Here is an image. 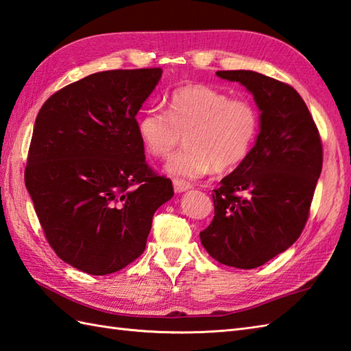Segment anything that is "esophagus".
Segmentation results:
<instances>
[{
	"instance_id": "esophagus-1",
	"label": "esophagus",
	"mask_w": 351,
	"mask_h": 351,
	"mask_svg": "<svg viewBox=\"0 0 351 351\" xmlns=\"http://www.w3.org/2000/svg\"><path fill=\"white\" fill-rule=\"evenodd\" d=\"M193 187V185L190 182H185V181H181V180H173V189L176 193H184Z\"/></svg>"
}]
</instances>
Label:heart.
Listing matches in <instances>:
<instances>
[{"label":"heart","instance_id":"1","mask_svg":"<svg viewBox=\"0 0 351 351\" xmlns=\"http://www.w3.org/2000/svg\"><path fill=\"white\" fill-rule=\"evenodd\" d=\"M146 151L167 158L185 136L187 147L171 156L167 171L176 180H197L214 169L228 171L245 161L259 132V113L247 99H232L208 84L171 92L167 113L146 110L137 122Z\"/></svg>","mask_w":351,"mask_h":351}]
</instances>
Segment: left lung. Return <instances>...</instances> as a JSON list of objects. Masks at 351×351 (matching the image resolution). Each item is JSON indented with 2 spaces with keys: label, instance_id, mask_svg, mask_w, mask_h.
Instances as JSON below:
<instances>
[{
  "label": "left lung",
  "instance_id": "obj_1",
  "mask_svg": "<svg viewBox=\"0 0 351 351\" xmlns=\"http://www.w3.org/2000/svg\"><path fill=\"white\" fill-rule=\"evenodd\" d=\"M253 95L259 134L244 162L214 190V219L200 232L210 255L256 268L285 252L306 225L323 167V146L306 104L293 87L253 71H219Z\"/></svg>",
  "mask_w": 351,
  "mask_h": 351
}]
</instances>
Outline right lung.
Here are the masks:
<instances>
[{
  "label": "right lung",
  "instance_id": "obj_1",
  "mask_svg": "<svg viewBox=\"0 0 351 351\" xmlns=\"http://www.w3.org/2000/svg\"><path fill=\"white\" fill-rule=\"evenodd\" d=\"M162 71L92 73L54 93L36 117L25 187L64 263L104 276L145 252L152 217L173 197L147 166L136 116Z\"/></svg>",
  "mask_w": 351,
  "mask_h": 351
}]
</instances>
